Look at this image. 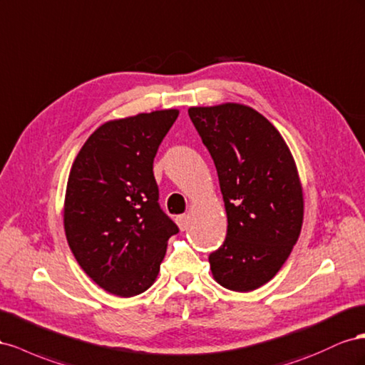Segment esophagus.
<instances>
[{
    "label": "esophagus",
    "mask_w": 365,
    "mask_h": 365,
    "mask_svg": "<svg viewBox=\"0 0 365 365\" xmlns=\"http://www.w3.org/2000/svg\"><path fill=\"white\" fill-rule=\"evenodd\" d=\"M175 222H177V225H179V227L182 229V231H185V229L188 227V223H190V215H186V214L179 215V217L175 218Z\"/></svg>",
    "instance_id": "obj_1"
}]
</instances>
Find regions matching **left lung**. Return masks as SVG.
Here are the masks:
<instances>
[{
	"label": "left lung",
	"instance_id": "1",
	"mask_svg": "<svg viewBox=\"0 0 365 365\" xmlns=\"http://www.w3.org/2000/svg\"><path fill=\"white\" fill-rule=\"evenodd\" d=\"M210 151L227 217L223 246L210 255L214 279L251 292L272 279L295 246L304 215L303 186L287 143L263 114L243 103L191 107Z\"/></svg>",
	"mask_w": 365,
	"mask_h": 365
}]
</instances>
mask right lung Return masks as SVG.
<instances>
[{
  "mask_svg": "<svg viewBox=\"0 0 365 365\" xmlns=\"http://www.w3.org/2000/svg\"><path fill=\"white\" fill-rule=\"evenodd\" d=\"M179 110L102 123L68 174L64 229L82 270L107 292L130 298L155 281L179 227L159 206L153 162Z\"/></svg>",
  "mask_w": 365,
  "mask_h": 365,
  "instance_id": "add662e5",
  "label": "right lung"
}]
</instances>
